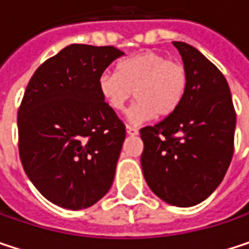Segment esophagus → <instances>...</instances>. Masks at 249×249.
Listing matches in <instances>:
<instances>
[{
    "mask_svg": "<svg viewBox=\"0 0 249 249\" xmlns=\"http://www.w3.org/2000/svg\"><path fill=\"white\" fill-rule=\"evenodd\" d=\"M126 134L128 135H137L138 134V128L131 126V125H126Z\"/></svg>",
    "mask_w": 249,
    "mask_h": 249,
    "instance_id": "1",
    "label": "esophagus"
}]
</instances>
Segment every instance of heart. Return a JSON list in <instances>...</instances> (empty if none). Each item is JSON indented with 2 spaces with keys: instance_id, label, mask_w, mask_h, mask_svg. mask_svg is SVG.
<instances>
[{
  "instance_id": "1",
  "label": "heart",
  "mask_w": 249,
  "mask_h": 249,
  "mask_svg": "<svg viewBox=\"0 0 249 249\" xmlns=\"http://www.w3.org/2000/svg\"><path fill=\"white\" fill-rule=\"evenodd\" d=\"M186 89V68L153 50L135 53L117 65V73L107 71L98 77L101 99L115 112L124 111L134 92L137 101L126 112V120L132 125L150 121L156 115L173 114Z\"/></svg>"
}]
</instances>
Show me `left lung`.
I'll return each mask as SVG.
<instances>
[{
  "label": "left lung",
  "mask_w": 249,
  "mask_h": 249,
  "mask_svg": "<svg viewBox=\"0 0 249 249\" xmlns=\"http://www.w3.org/2000/svg\"><path fill=\"white\" fill-rule=\"evenodd\" d=\"M187 71L178 108L140 129L141 167L148 187L169 205L190 208L224 180L233 154L236 115L221 71L193 46L173 41Z\"/></svg>",
  "instance_id": "obj_1"
}]
</instances>
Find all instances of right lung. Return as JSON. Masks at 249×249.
<instances>
[{"mask_svg":"<svg viewBox=\"0 0 249 249\" xmlns=\"http://www.w3.org/2000/svg\"><path fill=\"white\" fill-rule=\"evenodd\" d=\"M124 53L71 44L31 76L18 109L25 174L52 203L79 211L112 186L125 126L98 92V77Z\"/></svg>","mask_w":249,"mask_h":249,"instance_id":"right-lung-1","label":"right lung"}]
</instances>
